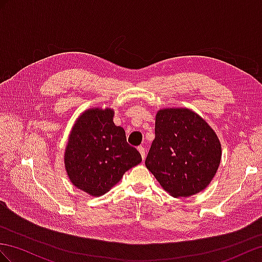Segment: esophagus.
Instances as JSON below:
<instances>
[{
    "instance_id": "esophagus-1",
    "label": "esophagus",
    "mask_w": 262,
    "mask_h": 262,
    "mask_svg": "<svg viewBox=\"0 0 262 262\" xmlns=\"http://www.w3.org/2000/svg\"><path fill=\"white\" fill-rule=\"evenodd\" d=\"M138 150H139L140 155H142V158H143V160H144V159H145V157H146V154H145V148H144V146H139V147H138Z\"/></svg>"
}]
</instances>
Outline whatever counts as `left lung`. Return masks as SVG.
<instances>
[{"instance_id":"left-lung-1","label":"left lung","mask_w":262,"mask_h":262,"mask_svg":"<svg viewBox=\"0 0 262 262\" xmlns=\"http://www.w3.org/2000/svg\"><path fill=\"white\" fill-rule=\"evenodd\" d=\"M221 145L211 127L188 108L158 111L145 165L172 197L204 190L216 175Z\"/></svg>"}]
</instances>
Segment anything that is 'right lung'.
I'll list each match as a JSON object with an SVG mask.
<instances>
[{"label": "right lung", "mask_w": 262, "mask_h": 262, "mask_svg": "<svg viewBox=\"0 0 262 262\" xmlns=\"http://www.w3.org/2000/svg\"><path fill=\"white\" fill-rule=\"evenodd\" d=\"M111 108H91L78 117L64 155L72 184L99 197L115 186L124 173L142 162L135 147L126 142L123 127L113 122Z\"/></svg>", "instance_id": "add662e5"}]
</instances>
